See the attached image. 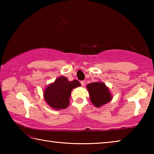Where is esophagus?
Wrapping results in <instances>:
<instances>
[{
	"label": "esophagus",
	"mask_w": 154,
	"mask_h": 154,
	"mask_svg": "<svg viewBox=\"0 0 154 154\" xmlns=\"http://www.w3.org/2000/svg\"><path fill=\"white\" fill-rule=\"evenodd\" d=\"M81 84H82V86H84V85H85V81H82V82H81Z\"/></svg>",
	"instance_id": "34e87169"
}]
</instances>
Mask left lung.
<instances>
[{
  "label": "left lung",
  "instance_id": "left-lung-1",
  "mask_svg": "<svg viewBox=\"0 0 154 154\" xmlns=\"http://www.w3.org/2000/svg\"><path fill=\"white\" fill-rule=\"evenodd\" d=\"M92 103L96 107H100L109 103L113 98L109 88L102 82L90 83L86 85Z\"/></svg>",
  "mask_w": 154,
  "mask_h": 154
}]
</instances>
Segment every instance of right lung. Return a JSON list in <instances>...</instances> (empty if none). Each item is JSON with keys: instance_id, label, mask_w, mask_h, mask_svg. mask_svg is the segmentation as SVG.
<instances>
[{"instance_id": "obj_1", "label": "right lung", "mask_w": 154, "mask_h": 154, "mask_svg": "<svg viewBox=\"0 0 154 154\" xmlns=\"http://www.w3.org/2000/svg\"><path fill=\"white\" fill-rule=\"evenodd\" d=\"M79 86L81 83L77 80L70 82L66 77L60 76L45 88L43 97L51 108L56 110L64 109L69 105L72 90Z\"/></svg>"}]
</instances>
